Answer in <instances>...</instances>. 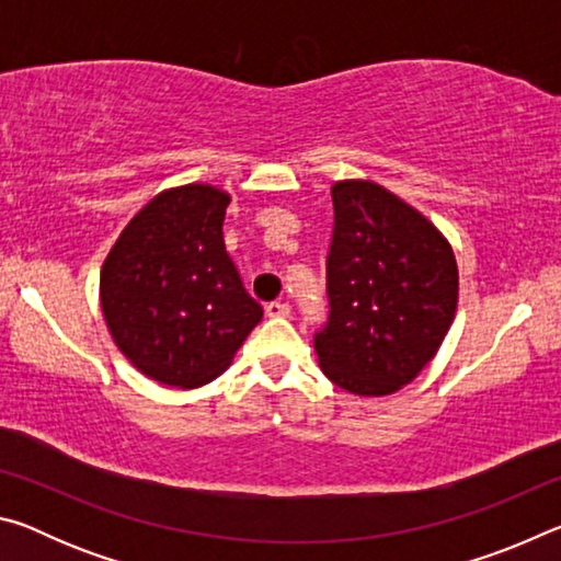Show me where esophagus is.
I'll list each match as a JSON object with an SVG mask.
<instances>
[{"mask_svg":"<svg viewBox=\"0 0 561 561\" xmlns=\"http://www.w3.org/2000/svg\"><path fill=\"white\" fill-rule=\"evenodd\" d=\"M264 311H267V317H272V319H284L291 314V307L284 301H270L267 307H264Z\"/></svg>","mask_w":561,"mask_h":561,"instance_id":"1","label":"esophagus"}]
</instances>
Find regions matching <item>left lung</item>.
Returning <instances> with one entry per match:
<instances>
[{"label":"left lung","mask_w":561,"mask_h":561,"mask_svg":"<svg viewBox=\"0 0 561 561\" xmlns=\"http://www.w3.org/2000/svg\"><path fill=\"white\" fill-rule=\"evenodd\" d=\"M329 319L314 334L329 381L356 396L411 383L440 348L458 307V264L435 225L368 180L331 187Z\"/></svg>","instance_id":"1"}]
</instances>
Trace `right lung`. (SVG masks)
<instances>
[{"instance_id":"obj_1","label":"right lung","mask_w":561,"mask_h":561,"mask_svg":"<svg viewBox=\"0 0 561 561\" xmlns=\"http://www.w3.org/2000/svg\"><path fill=\"white\" fill-rule=\"evenodd\" d=\"M230 195L193 183L156 195L126 225L101 270V309L116 346L140 374L197 388L232 364L260 324L222 220Z\"/></svg>"}]
</instances>
